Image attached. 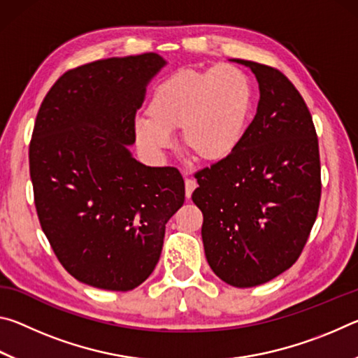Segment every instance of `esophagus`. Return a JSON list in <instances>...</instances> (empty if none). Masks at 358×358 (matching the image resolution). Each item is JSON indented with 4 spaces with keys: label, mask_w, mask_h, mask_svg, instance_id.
Masks as SVG:
<instances>
[{
    "label": "esophagus",
    "mask_w": 358,
    "mask_h": 358,
    "mask_svg": "<svg viewBox=\"0 0 358 358\" xmlns=\"http://www.w3.org/2000/svg\"><path fill=\"white\" fill-rule=\"evenodd\" d=\"M185 187H186V197L189 199V197L192 196L194 189H196V187H197V183H196V181H194V180L187 178V180L185 181Z\"/></svg>",
    "instance_id": "esophagus-1"
}]
</instances>
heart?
<instances>
[{"label": "heart", "mask_w": 358, "mask_h": 358, "mask_svg": "<svg viewBox=\"0 0 358 358\" xmlns=\"http://www.w3.org/2000/svg\"><path fill=\"white\" fill-rule=\"evenodd\" d=\"M251 108V83L237 66L180 69L155 87L148 117L136 118V143L161 157L173 147L172 132L181 129V143L199 159L222 161L243 141Z\"/></svg>", "instance_id": "heart-1"}]
</instances>
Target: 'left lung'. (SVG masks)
Segmentation results:
<instances>
[{
  "instance_id": "8db88e82",
  "label": "left lung",
  "mask_w": 358,
  "mask_h": 358,
  "mask_svg": "<svg viewBox=\"0 0 358 358\" xmlns=\"http://www.w3.org/2000/svg\"><path fill=\"white\" fill-rule=\"evenodd\" d=\"M259 82L256 117L235 153L196 173L208 265L234 287L273 280L300 257L320 202L316 128L301 94L270 66L232 59Z\"/></svg>"
}]
</instances>
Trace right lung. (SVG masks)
Wrapping results in <instances>:
<instances>
[{
    "label": "right lung",
    "mask_w": 358,
    "mask_h": 358,
    "mask_svg": "<svg viewBox=\"0 0 358 358\" xmlns=\"http://www.w3.org/2000/svg\"><path fill=\"white\" fill-rule=\"evenodd\" d=\"M157 53L78 66L45 94L29 142L41 227L80 282L132 290L159 260L166 224L185 202L175 167H148L128 150Z\"/></svg>",
    "instance_id": "add662e5"
}]
</instances>
